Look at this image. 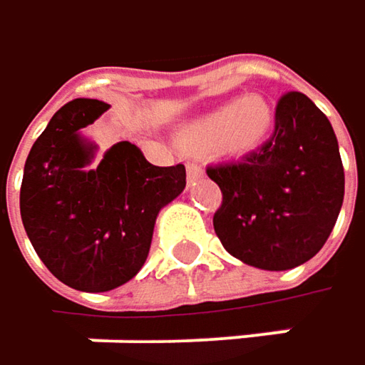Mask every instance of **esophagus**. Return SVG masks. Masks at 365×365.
<instances>
[{
	"label": "esophagus",
	"instance_id": "1",
	"mask_svg": "<svg viewBox=\"0 0 365 365\" xmlns=\"http://www.w3.org/2000/svg\"><path fill=\"white\" fill-rule=\"evenodd\" d=\"M202 178V167H198L196 163H187V183L198 182Z\"/></svg>",
	"mask_w": 365,
	"mask_h": 365
}]
</instances>
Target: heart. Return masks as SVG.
Returning a JSON list of instances; mask_svg holds the SVG:
<instances>
[{
	"label": "heart",
	"instance_id": "b5f03b06",
	"mask_svg": "<svg viewBox=\"0 0 365 365\" xmlns=\"http://www.w3.org/2000/svg\"><path fill=\"white\" fill-rule=\"evenodd\" d=\"M276 125L274 106L259 93L232 100L215 110L187 120L178 138L182 146L196 152H221L242 156L261 148Z\"/></svg>",
	"mask_w": 365,
	"mask_h": 365
}]
</instances>
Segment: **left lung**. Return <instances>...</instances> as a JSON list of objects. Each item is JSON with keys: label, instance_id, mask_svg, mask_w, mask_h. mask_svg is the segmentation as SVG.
<instances>
[{"label": "left lung", "instance_id": "obj_1", "mask_svg": "<svg viewBox=\"0 0 365 365\" xmlns=\"http://www.w3.org/2000/svg\"><path fill=\"white\" fill-rule=\"evenodd\" d=\"M223 202L213 217L223 249L242 263L284 272L326 245L345 196V171L334 129L299 91L276 106L269 142L238 163L207 169Z\"/></svg>", "mask_w": 365, "mask_h": 365}]
</instances>
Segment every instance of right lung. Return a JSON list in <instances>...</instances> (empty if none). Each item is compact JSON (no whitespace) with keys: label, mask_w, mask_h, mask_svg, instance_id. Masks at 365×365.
<instances>
[{"label":"right lung","mask_w":365,"mask_h":365,"mask_svg":"<svg viewBox=\"0 0 365 365\" xmlns=\"http://www.w3.org/2000/svg\"><path fill=\"white\" fill-rule=\"evenodd\" d=\"M110 106L79 98L51 116L24 163L20 217L39 259L60 282L106 292L146 263L156 217L185 187V167H156L131 142L96 160L83 135Z\"/></svg>","instance_id":"1"}]
</instances>
